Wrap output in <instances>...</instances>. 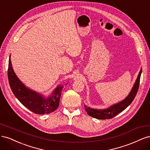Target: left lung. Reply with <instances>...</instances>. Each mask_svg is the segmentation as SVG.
Wrapping results in <instances>:
<instances>
[{
    "instance_id": "8db88e82",
    "label": "left lung",
    "mask_w": 150,
    "mask_h": 150,
    "mask_svg": "<svg viewBox=\"0 0 150 150\" xmlns=\"http://www.w3.org/2000/svg\"><path fill=\"white\" fill-rule=\"evenodd\" d=\"M142 72V69L141 68L140 71L138 75L137 79L136 80L135 83L131 89L129 94L126 97L125 99L121 101L116 103L113 105L110 106V107L104 108V109H94L90 108L84 104V108L86 112L91 117H94V118L99 119V120H108L112 118L113 117L116 116L120 112H122L123 110L128 107L129 104L132 103L134 100V99L137 95L138 90L139 88V81L141 74Z\"/></svg>"
}]
</instances>
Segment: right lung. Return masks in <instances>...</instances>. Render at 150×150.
Masks as SVG:
<instances>
[{"label": "right lung", "mask_w": 150, "mask_h": 150, "mask_svg": "<svg viewBox=\"0 0 150 150\" xmlns=\"http://www.w3.org/2000/svg\"><path fill=\"white\" fill-rule=\"evenodd\" d=\"M8 79L11 88L16 98L25 107L35 114H49L55 111L59 105L63 86L58 85L47 97L26 87L13 71L11 55L8 59Z\"/></svg>", "instance_id": "add662e5"}]
</instances>
